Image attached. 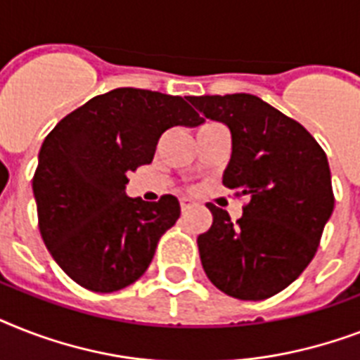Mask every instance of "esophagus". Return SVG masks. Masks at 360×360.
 Returning <instances> with one entry per match:
<instances>
[{"instance_id":"esophagus-1","label":"esophagus","mask_w":360,"mask_h":360,"mask_svg":"<svg viewBox=\"0 0 360 360\" xmlns=\"http://www.w3.org/2000/svg\"><path fill=\"white\" fill-rule=\"evenodd\" d=\"M179 203H181V211H183V213H186L188 209H192L194 205H196V202H194V200H191V198H181Z\"/></svg>"}]
</instances>
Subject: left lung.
<instances>
[{"mask_svg": "<svg viewBox=\"0 0 360 360\" xmlns=\"http://www.w3.org/2000/svg\"><path fill=\"white\" fill-rule=\"evenodd\" d=\"M207 120L228 124L231 158L222 183L248 196L231 222L207 203L213 224L198 237L207 278L226 295L263 301L285 290L312 262L335 209L327 155L301 123L262 98L188 97Z\"/></svg>", "mask_w": 360, "mask_h": 360, "instance_id": "1", "label": "left lung"}]
</instances>
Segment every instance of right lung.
<instances>
[{"label":"right lung","mask_w":360,"mask_h":360,"mask_svg":"<svg viewBox=\"0 0 360 360\" xmlns=\"http://www.w3.org/2000/svg\"><path fill=\"white\" fill-rule=\"evenodd\" d=\"M202 121L185 98L120 87L65 115L44 138L33 175L39 230L76 284L112 293L146 273L181 207L172 194L153 203L129 198L127 175L151 162L166 130Z\"/></svg>","instance_id":"1"}]
</instances>
